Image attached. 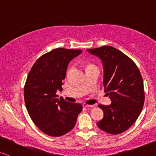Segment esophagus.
<instances>
[{
  "label": "esophagus",
  "instance_id": "34e87169",
  "mask_svg": "<svg viewBox=\"0 0 156 156\" xmlns=\"http://www.w3.org/2000/svg\"><path fill=\"white\" fill-rule=\"evenodd\" d=\"M83 106L86 108H94L95 107V105H89V104H87V103H84Z\"/></svg>",
  "mask_w": 156,
  "mask_h": 156
}]
</instances>
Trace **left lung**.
Listing matches in <instances>:
<instances>
[{"instance_id":"1","label":"left lung","mask_w":156,"mask_h":156,"mask_svg":"<svg viewBox=\"0 0 156 156\" xmlns=\"http://www.w3.org/2000/svg\"><path fill=\"white\" fill-rule=\"evenodd\" d=\"M87 51L101 59L103 85L111 100L110 105H98L104 116L98 126L108 134L122 133L136 122L143 110L145 93L139 69L129 57L112 46Z\"/></svg>"}]
</instances>
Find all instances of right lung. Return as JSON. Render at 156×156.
<instances>
[{"label": "right lung", "instance_id": "add662e5", "mask_svg": "<svg viewBox=\"0 0 156 156\" xmlns=\"http://www.w3.org/2000/svg\"><path fill=\"white\" fill-rule=\"evenodd\" d=\"M82 50L58 48L40 56L29 73L24 89L27 110L34 124L51 137H60L72 129L81 103H69L58 98L57 90L62 84L69 61Z\"/></svg>", "mask_w": 156, "mask_h": 156}]
</instances>
